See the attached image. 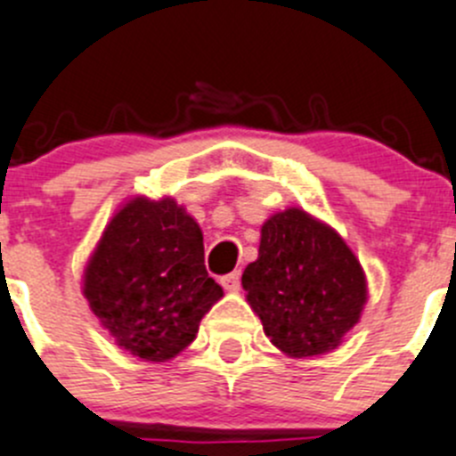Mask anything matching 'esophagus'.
I'll return each mask as SVG.
<instances>
[{
    "mask_svg": "<svg viewBox=\"0 0 456 456\" xmlns=\"http://www.w3.org/2000/svg\"><path fill=\"white\" fill-rule=\"evenodd\" d=\"M220 283L224 286V290L229 292H236L240 290V272H232V274H224L223 279H220Z\"/></svg>",
    "mask_w": 456,
    "mask_h": 456,
    "instance_id": "34e87169",
    "label": "esophagus"
}]
</instances>
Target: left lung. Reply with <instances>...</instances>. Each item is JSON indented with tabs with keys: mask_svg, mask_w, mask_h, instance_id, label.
Here are the masks:
<instances>
[{
	"mask_svg": "<svg viewBox=\"0 0 456 456\" xmlns=\"http://www.w3.org/2000/svg\"><path fill=\"white\" fill-rule=\"evenodd\" d=\"M242 288L272 344L295 357L338 346L367 301L355 254L338 232L301 208L263 224L258 258L245 267Z\"/></svg>",
	"mask_w": 456,
	"mask_h": 456,
	"instance_id": "8db88e82",
	"label": "left lung"
}]
</instances>
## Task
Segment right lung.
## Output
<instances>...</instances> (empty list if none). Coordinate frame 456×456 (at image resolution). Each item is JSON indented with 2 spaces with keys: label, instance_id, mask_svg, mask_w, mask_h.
<instances>
[{
  "label": "right lung",
  "instance_id": "add662e5",
  "mask_svg": "<svg viewBox=\"0 0 456 456\" xmlns=\"http://www.w3.org/2000/svg\"><path fill=\"white\" fill-rule=\"evenodd\" d=\"M85 297L118 346L148 362L184 351L223 297L204 267L198 223L170 198L130 200L85 270Z\"/></svg>",
  "mask_w": 456,
  "mask_h": 456
}]
</instances>
